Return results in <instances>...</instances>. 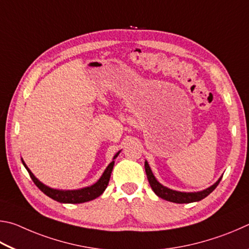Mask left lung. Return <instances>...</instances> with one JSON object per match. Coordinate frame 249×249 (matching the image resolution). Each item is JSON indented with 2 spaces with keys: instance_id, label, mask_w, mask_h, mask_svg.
Instances as JSON below:
<instances>
[{
  "instance_id": "obj_1",
  "label": "left lung",
  "mask_w": 249,
  "mask_h": 249,
  "mask_svg": "<svg viewBox=\"0 0 249 249\" xmlns=\"http://www.w3.org/2000/svg\"><path fill=\"white\" fill-rule=\"evenodd\" d=\"M144 168L147 176V180H149L151 188L154 191L155 195L164 200H167V201L175 202V203H191V202L200 201V200L204 199L207 196L210 195L212 191L216 188V186L219 185V182L222 179V176H221L219 179L214 182V184L210 187H208L207 189H203L200 191H194V193H186V191L173 190L160 184V182L155 178L154 174L152 173V169L150 167L149 163H147V160L144 162Z\"/></svg>"
}]
</instances>
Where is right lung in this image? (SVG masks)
Instances as JSON below:
<instances>
[{"instance_id":"right-lung-1","label":"right lung","mask_w":249,"mask_h":249,"mask_svg":"<svg viewBox=\"0 0 249 249\" xmlns=\"http://www.w3.org/2000/svg\"><path fill=\"white\" fill-rule=\"evenodd\" d=\"M120 152L121 151L117 152L115 154V156H113L112 159V162H110V164L108 165L106 169L104 171L103 175L100 176L99 179L96 181L95 184L89 187H84V188L73 189V190H62V189L51 188V187L45 185L34 175L32 171L27 167V165H26L23 159H21V163H23L25 168L27 169V172L30 175V178H32L33 181L35 182V185H36L43 194L47 195L48 197H50L51 199H53L55 201L61 202V203H83V202L90 201V200H94L97 197H99L100 195H103L105 189L107 188L109 179H110L113 165H115V159L119 155Z\"/></svg>"}]
</instances>
